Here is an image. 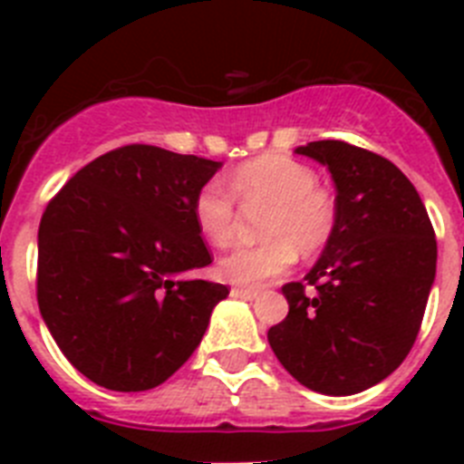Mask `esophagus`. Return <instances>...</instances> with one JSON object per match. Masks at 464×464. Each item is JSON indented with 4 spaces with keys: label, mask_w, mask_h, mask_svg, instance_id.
Returning <instances> with one entry per match:
<instances>
[{
    "label": "esophagus",
    "mask_w": 464,
    "mask_h": 464,
    "mask_svg": "<svg viewBox=\"0 0 464 464\" xmlns=\"http://www.w3.org/2000/svg\"><path fill=\"white\" fill-rule=\"evenodd\" d=\"M232 295H235V297H241V299H253L257 295V290H253V288H232Z\"/></svg>",
    "instance_id": "1"
}]
</instances>
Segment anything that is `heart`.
<instances>
[{
	"mask_svg": "<svg viewBox=\"0 0 464 464\" xmlns=\"http://www.w3.org/2000/svg\"><path fill=\"white\" fill-rule=\"evenodd\" d=\"M223 186L207 183L192 199V218L199 235L216 248L232 244L237 207L260 211L265 244L237 248L218 262L223 281L260 288L288 272L299 256H315L337 229V199L318 183L314 167L290 155H262L229 171Z\"/></svg>",
	"mask_w": 464,
	"mask_h": 464,
	"instance_id": "b5f03b06",
	"label": "heart"
}]
</instances>
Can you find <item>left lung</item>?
Masks as SVG:
<instances>
[{"instance_id":"left-lung-1","label":"left lung","mask_w":464,"mask_h":464,"mask_svg":"<svg viewBox=\"0 0 464 464\" xmlns=\"http://www.w3.org/2000/svg\"><path fill=\"white\" fill-rule=\"evenodd\" d=\"M330 169L337 229L306 283H285L288 315L269 327L278 362L323 395H355L411 351L437 269V239L413 183L346 141L299 146Z\"/></svg>"}]
</instances>
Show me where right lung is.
Listing matches in <instances>:
<instances>
[{"instance_id": "obj_1", "label": "right lung", "mask_w": 464, "mask_h": 464, "mask_svg": "<svg viewBox=\"0 0 464 464\" xmlns=\"http://www.w3.org/2000/svg\"><path fill=\"white\" fill-rule=\"evenodd\" d=\"M218 167L127 143L76 171L48 202L36 302L64 358L92 383L149 391L202 342L229 288L174 276L213 262L192 199Z\"/></svg>"}]
</instances>
